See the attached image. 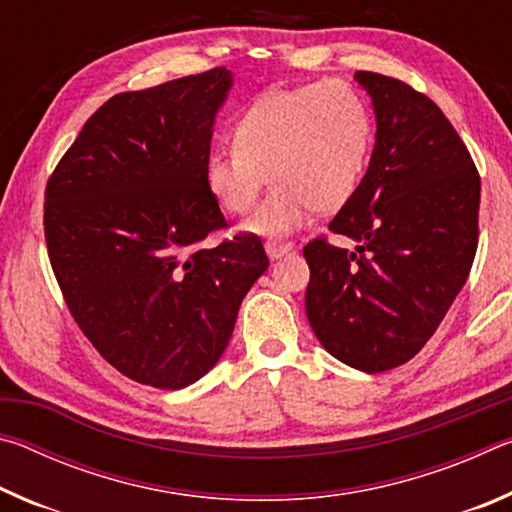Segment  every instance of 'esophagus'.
<instances>
[{"mask_svg":"<svg viewBox=\"0 0 512 512\" xmlns=\"http://www.w3.org/2000/svg\"><path fill=\"white\" fill-rule=\"evenodd\" d=\"M264 248H266V255L268 257L280 259L282 255H287L289 250H293V244H291V241H282V239H268L266 244H264Z\"/></svg>","mask_w":512,"mask_h":512,"instance_id":"34e87169","label":"esophagus"}]
</instances>
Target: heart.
Here are the masks:
<instances>
[{"instance_id":"1","label":"heart","mask_w":512,"mask_h":512,"mask_svg":"<svg viewBox=\"0 0 512 512\" xmlns=\"http://www.w3.org/2000/svg\"><path fill=\"white\" fill-rule=\"evenodd\" d=\"M366 99L343 81H318L259 97L235 126V144L205 160V183L221 210L244 216L275 187L244 228L282 237L311 212H336L366 176L372 153Z\"/></svg>"}]
</instances>
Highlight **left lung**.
Instances as JSON below:
<instances>
[{
  "label": "left lung",
  "mask_w": 512,
  "mask_h": 512,
  "mask_svg": "<svg viewBox=\"0 0 512 512\" xmlns=\"http://www.w3.org/2000/svg\"><path fill=\"white\" fill-rule=\"evenodd\" d=\"M377 115L375 151L357 192L305 246V309L323 348L363 372L418 354L470 275L479 246L481 178L472 155L427 94L357 72Z\"/></svg>",
  "instance_id": "8db88e82"
}]
</instances>
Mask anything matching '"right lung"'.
Masks as SVG:
<instances>
[{
  "label": "right lung",
  "instance_id": "1",
  "mask_svg": "<svg viewBox=\"0 0 512 512\" xmlns=\"http://www.w3.org/2000/svg\"><path fill=\"white\" fill-rule=\"evenodd\" d=\"M225 67L121 92L85 121L45 189V241L69 314L121 375L164 391L201 379L268 268L205 183Z\"/></svg>",
  "mask_w": 512,
  "mask_h": 512
}]
</instances>
